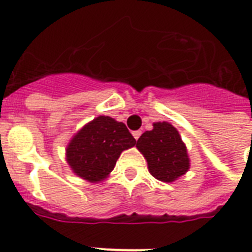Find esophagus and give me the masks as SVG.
<instances>
[{
	"label": "esophagus",
	"instance_id": "esophagus-1",
	"mask_svg": "<svg viewBox=\"0 0 252 252\" xmlns=\"http://www.w3.org/2000/svg\"><path fill=\"white\" fill-rule=\"evenodd\" d=\"M132 136L135 137V140H139V137L141 136V131H140V130L133 131V132H132Z\"/></svg>",
	"mask_w": 252,
	"mask_h": 252
}]
</instances>
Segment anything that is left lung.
<instances>
[{
	"instance_id": "obj_1",
	"label": "left lung",
	"mask_w": 252,
	"mask_h": 252,
	"mask_svg": "<svg viewBox=\"0 0 252 252\" xmlns=\"http://www.w3.org/2000/svg\"><path fill=\"white\" fill-rule=\"evenodd\" d=\"M136 148L148 161L150 174L164 183L174 182L190 168L186 144L169 122H154L153 130L142 133Z\"/></svg>"
}]
</instances>
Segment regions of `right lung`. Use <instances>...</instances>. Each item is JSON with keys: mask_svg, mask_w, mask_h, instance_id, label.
Masks as SVG:
<instances>
[{"mask_svg": "<svg viewBox=\"0 0 252 252\" xmlns=\"http://www.w3.org/2000/svg\"><path fill=\"white\" fill-rule=\"evenodd\" d=\"M135 144L136 140L124 122L98 116L70 139L65 159L75 175L90 183H99L110 175L122 151Z\"/></svg>", "mask_w": 252, "mask_h": 252, "instance_id": "right-lung-1", "label": "right lung"}]
</instances>
